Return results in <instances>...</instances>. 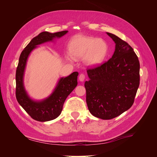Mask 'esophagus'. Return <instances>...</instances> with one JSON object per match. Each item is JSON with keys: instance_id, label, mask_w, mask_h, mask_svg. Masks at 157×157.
<instances>
[{"instance_id": "esophagus-1", "label": "esophagus", "mask_w": 157, "mask_h": 157, "mask_svg": "<svg viewBox=\"0 0 157 157\" xmlns=\"http://www.w3.org/2000/svg\"><path fill=\"white\" fill-rule=\"evenodd\" d=\"M85 78V75L83 73H81L79 75V80L80 82H83Z\"/></svg>"}]
</instances>
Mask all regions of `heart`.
Segmentation results:
<instances>
[{
    "mask_svg": "<svg viewBox=\"0 0 157 157\" xmlns=\"http://www.w3.org/2000/svg\"><path fill=\"white\" fill-rule=\"evenodd\" d=\"M70 54L77 59L84 58L85 62L91 66L102 64L109 54V46L102 39L77 35L68 44Z\"/></svg>",
    "mask_w": 157,
    "mask_h": 157,
    "instance_id": "heart-1",
    "label": "heart"
}]
</instances>
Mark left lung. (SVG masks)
Listing matches in <instances>:
<instances>
[{
    "mask_svg": "<svg viewBox=\"0 0 157 157\" xmlns=\"http://www.w3.org/2000/svg\"><path fill=\"white\" fill-rule=\"evenodd\" d=\"M107 34L115 43L114 54L101 66L87 69L90 79L84 83L89 111L103 120L128 110L140 85V61L134 50L119 37Z\"/></svg>",
    "mask_w": 157,
    "mask_h": 157,
    "instance_id": "1",
    "label": "left lung"
}]
</instances>
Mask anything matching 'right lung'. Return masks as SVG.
<instances>
[{
  "mask_svg": "<svg viewBox=\"0 0 157 157\" xmlns=\"http://www.w3.org/2000/svg\"><path fill=\"white\" fill-rule=\"evenodd\" d=\"M68 31L51 33L42 32L31 40L21 52L16 73V96L19 104L33 119L46 122L54 120L61 113L63 103L71 92L77 86L78 72H73L66 77L59 79L54 91L48 97L41 100H35L29 97L24 86L25 70L27 59L31 52L38 45L47 42H53L67 34Z\"/></svg>",
  "mask_w": 157,
  "mask_h": 157,
  "instance_id": "right-lung-1",
  "label": "right lung"
}]
</instances>
